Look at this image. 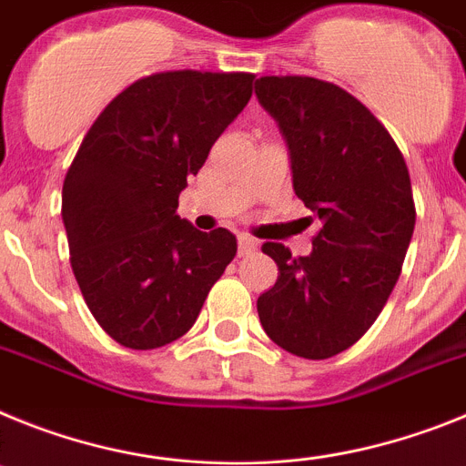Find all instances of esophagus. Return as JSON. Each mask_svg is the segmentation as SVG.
I'll use <instances>...</instances> for the list:
<instances>
[{
	"mask_svg": "<svg viewBox=\"0 0 466 466\" xmlns=\"http://www.w3.org/2000/svg\"><path fill=\"white\" fill-rule=\"evenodd\" d=\"M258 241L256 238H250V237H238V256H248V253H253V250H258Z\"/></svg>",
	"mask_w": 466,
	"mask_h": 466,
	"instance_id": "esophagus-1",
	"label": "esophagus"
}]
</instances>
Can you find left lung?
<instances>
[{"instance_id":"1","label":"left lung","mask_w":466,"mask_h":466,"mask_svg":"<svg viewBox=\"0 0 466 466\" xmlns=\"http://www.w3.org/2000/svg\"><path fill=\"white\" fill-rule=\"evenodd\" d=\"M256 96L289 143L298 199L319 218L309 256L262 244L279 279L258 317L281 350L321 361L361 339L399 281L415 229L410 176L382 121L345 88L260 76Z\"/></svg>"}]
</instances>
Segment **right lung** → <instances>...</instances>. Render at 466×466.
Instances as JSON below:
<instances>
[{
    "label": "right lung",
    "mask_w": 466,
    "mask_h": 466,
    "mask_svg": "<svg viewBox=\"0 0 466 466\" xmlns=\"http://www.w3.org/2000/svg\"><path fill=\"white\" fill-rule=\"evenodd\" d=\"M250 72L143 76L93 121L63 183V222L79 290L100 329L157 350L194 326L237 256L228 229L177 216V197L253 93Z\"/></svg>",
    "instance_id": "add662e5"
}]
</instances>
